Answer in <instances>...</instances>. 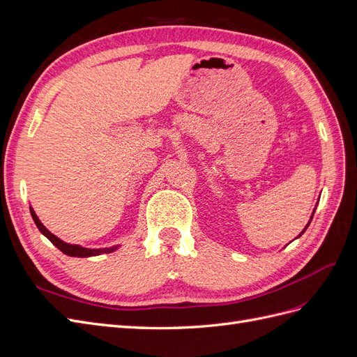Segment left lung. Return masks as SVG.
Listing matches in <instances>:
<instances>
[{"label":"left lung","mask_w":357,"mask_h":357,"mask_svg":"<svg viewBox=\"0 0 357 357\" xmlns=\"http://www.w3.org/2000/svg\"><path fill=\"white\" fill-rule=\"evenodd\" d=\"M312 215H314V211H312ZM312 215H311V219H312ZM311 219H310V222H308V223H307V226H305V228H304V231H302V232H301V234H299V235H298V236H301V235H302V234H304V232H305V229H307V228H308V225H310V223H311Z\"/></svg>","instance_id":"8db88e82"}]
</instances>
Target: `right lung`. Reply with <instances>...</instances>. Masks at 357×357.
I'll return each instance as SVG.
<instances>
[{"instance_id":"obj_1","label":"right lung","mask_w":357,"mask_h":357,"mask_svg":"<svg viewBox=\"0 0 357 357\" xmlns=\"http://www.w3.org/2000/svg\"><path fill=\"white\" fill-rule=\"evenodd\" d=\"M29 210H31L32 220H34V223L37 225L38 231H40L43 235H45L46 238H47L53 245L58 247L63 255L73 256V257H91V256H98V255H102V253H112V252L117 250L119 247H121V245L117 244V245L105 247V248H88V247H82V245H79V244H70V243L62 241L61 238H58L56 235H53V234L46 228V226L40 222L38 215L36 214L34 208L29 207Z\"/></svg>"}]
</instances>
